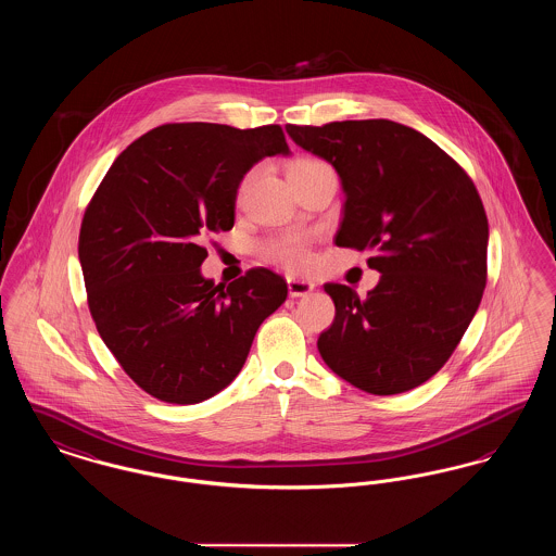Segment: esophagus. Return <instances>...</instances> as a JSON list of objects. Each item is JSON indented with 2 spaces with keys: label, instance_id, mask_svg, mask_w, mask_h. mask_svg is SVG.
I'll use <instances>...</instances> for the list:
<instances>
[{
  "label": "esophagus",
  "instance_id": "obj_1",
  "mask_svg": "<svg viewBox=\"0 0 556 556\" xmlns=\"http://www.w3.org/2000/svg\"><path fill=\"white\" fill-rule=\"evenodd\" d=\"M288 290H290L291 298H302L315 290V283L304 281V279H288Z\"/></svg>",
  "mask_w": 556,
  "mask_h": 556
}]
</instances>
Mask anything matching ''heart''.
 Wrapping results in <instances>:
<instances>
[{"instance_id": "1", "label": "heart", "mask_w": 556, "mask_h": 556, "mask_svg": "<svg viewBox=\"0 0 556 556\" xmlns=\"http://www.w3.org/2000/svg\"><path fill=\"white\" fill-rule=\"evenodd\" d=\"M318 164H323L317 159H300L291 164L290 177L315 168ZM250 184V175H245L239 184V193L245 191V187ZM261 254L265 261H270L275 265H281L288 270H304L313 263V254H311V241L306 236H286V238L268 239L261 245Z\"/></svg>"}]
</instances>
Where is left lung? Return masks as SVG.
<instances>
[{
    "label": "left lung",
    "instance_id": "left-lung-1",
    "mask_svg": "<svg viewBox=\"0 0 556 556\" xmlns=\"http://www.w3.org/2000/svg\"><path fill=\"white\" fill-rule=\"evenodd\" d=\"M286 129L342 177L336 245L370 250L367 265L381 273L367 298L325 286L336 318L318 336V352L363 392H408L446 365L483 295L488 216L476 184L424 132L394 121Z\"/></svg>",
    "mask_w": 556,
    "mask_h": 556
}]
</instances>
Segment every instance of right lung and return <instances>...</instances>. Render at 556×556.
Returning <instances> with one entry per match:
<instances>
[{
    "label": "right lung",
    "mask_w": 556,
    "mask_h": 556,
    "mask_svg": "<svg viewBox=\"0 0 556 556\" xmlns=\"http://www.w3.org/2000/svg\"><path fill=\"white\" fill-rule=\"evenodd\" d=\"M279 125L170 123L135 139L89 200L79 233L87 304L132 381L168 404H195L243 367L288 283L268 268L214 286L200 275L206 236L236 223L243 175L288 154Z\"/></svg>",
    "instance_id": "1"
}]
</instances>
